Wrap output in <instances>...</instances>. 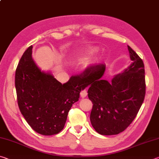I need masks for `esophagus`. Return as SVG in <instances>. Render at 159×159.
I'll use <instances>...</instances> for the list:
<instances>
[{
	"mask_svg": "<svg viewBox=\"0 0 159 159\" xmlns=\"http://www.w3.org/2000/svg\"><path fill=\"white\" fill-rule=\"evenodd\" d=\"M87 90H86L85 89V90H83L81 92H80V97H81L82 98H85L86 96H87Z\"/></svg>",
	"mask_w": 159,
	"mask_h": 159,
	"instance_id": "obj_1",
	"label": "esophagus"
}]
</instances>
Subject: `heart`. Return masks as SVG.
<instances>
[{
  "label": "heart",
  "mask_w": 159,
  "mask_h": 159,
  "mask_svg": "<svg viewBox=\"0 0 159 159\" xmlns=\"http://www.w3.org/2000/svg\"><path fill=\"white\" fill-rule=\"evenodd\" d=\"M90 52H91V50L90 51ZM93 63V61H91V60H88L87 61H86L85 62V66H90L91 64Z\"/></svg>",
  "instance_id": "b5f03b06"
}]
</instances>
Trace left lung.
Here are the masks:
<instances>
[{
	"label": "left lung",
	"mask_w": 159,
	"mask_h": 159,
	"mask_svg": "<svg viewBox=\"0 0 159 159\" xmlns=\"http://www.w3.org/2000/svg\"><path fill=\"white\" fill-rule=\"evenodd\" d=\"M131 64L111 82L101 80L105 68L98 64L75 77L84 87L93 102L90 122L99 134H117L124 131L139 111L146 93L144 65L138 54L128 46Z\"/></svg>",
	"instance_id": "1"
}]
</instances>
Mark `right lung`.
<instances>
[{"label": "right lung", "instance_id": "right-lung-1", "mask_svg": "<svg viewBox=\"0 0 159 159\" xmlns=\"http://www.w3.org/2000/svg\"><path fill=\"white\" fill-rule=\"evenodd\" d=\"M32 48H27L16 69L18 106L34 131L53 135L62 130L72 104L85 87L75 76L61 84L52 74L41 71L32 59Z\"/></svg>", "mask_w": 159, "mask_h": 159}]
</instances>
